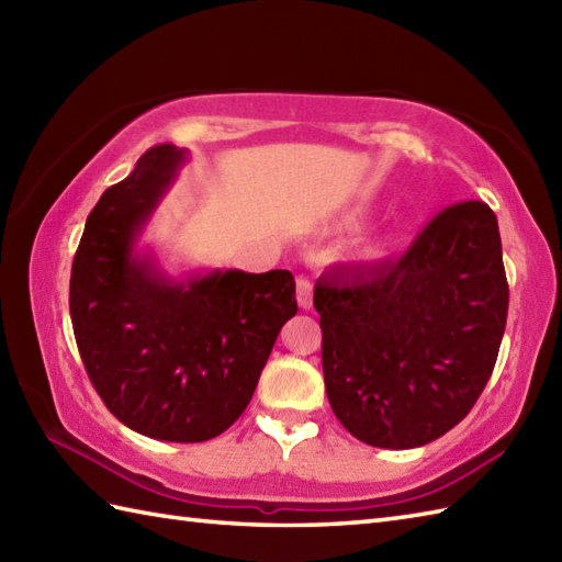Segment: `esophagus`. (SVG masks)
Segmentation results:
<instances>
[{
    "instance_id": "esophagus-1",
    "label": "esophagus",
    "mask_w": 562,
    "mask_h": 562,
    "mask_svg": "<svg viewBox=\"0 0 562 562\" xmlns=\"http://www.w3.org/2000/svg\"><path fill=\"white\" fill-rule=\"evenodd\" d=\"M296 302H300L302 308L314 306V284H312V280H306V278L296 280Z\"/></svg>"
}]
</instances>
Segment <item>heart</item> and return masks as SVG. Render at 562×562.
<instances>
[{
    "mask_svg": "<svg viewBox=\"0 0 562 562\" xmlns=\"http://www.w3.org/2000/svg\"><path fill=\"white\" fill-rule=\"evenodd\" d=\"M362 222H364V212H362V210L352 212L350 217H348V224H350V226H360ZM393 246H396V238H393V236L389 234V236H384V238H379V241L369 244V246L364 248V258H367V260H372V262L386 260V258L391 256Z\"/></svg>",
    "mask_w": 562,
    "mask_h": 562,
    "instance_id": "b5f03b06",
    "label": "heart"
}]
</instances>
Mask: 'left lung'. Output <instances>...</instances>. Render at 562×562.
<instances>
[{
    "label": "left lung",
    "mask_w": 562,
    "mask_h": 562,
    "mask_svg": "<svg viewBox=\"0 0 562 562\" xmlns=\"http://www.w3.org/2000/svg\"><path fill=\"white\" fill-rule=\"evenodd\" d=\"M509 290L497 217L451 205L398 260L321 274L330 408L352 437L415 449L459 425L493 374Z\"/></svg>",
    "instance_id": "8db88e82"
}]
</instances>
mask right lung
I'll return each instance as SVG.
<instances>
[{"label": "right lung", "instance_id": "right-lung-1", "mask_svg": "<svg viewBox=\"0 0 562 562\" xmlns=\"http://www.w3.org/2000/svg\"><path fill=\"white\" fill-rule=\"evenodd\" d=\"M188 159L151 147L91 210L69 280L77 348L105 408L161 441H205L238 420L296 314L290 270L173 278L139 236Z\"/></svg>", "mask_w": 562, "mask_h": 562}]
</instances>
